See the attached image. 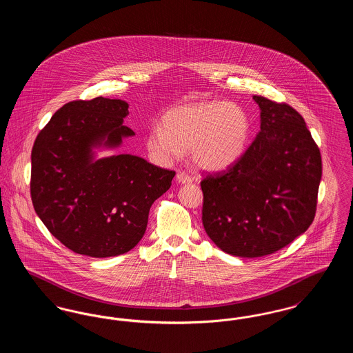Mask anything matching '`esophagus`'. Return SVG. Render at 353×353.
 Instances as JSON below:
<instances>
[{
  "label": "esophagus",
  "instance_id": "34e87169",
  "mask_svg": "<svg viewBox=\"0 0 353 353\" xmlns=\"http://www.w3.org/2000/svg\"><path fill=\"white\" fill-rule=\"evenodd\" d=\"M176 179H177V181H179L180 184H190V183H193V177H190V176L186 174L185 172H179L177 176H176Z\"/></svg>",
  "mask_w": 353,
  "mask_h": 353
}]
</instances>
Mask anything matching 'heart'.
Masks as SVG:
<instances>
[{
  "label": "heart",
  "instance_id": "b5f03b06",
  "mask_svg": "<svg viewBox=\"0 0 353 353\" xmlns=\"http://www.w3.org/2000/svg\"><path fill=\"white\" fill-rule=\"evenodd\" d=\"M252 134L248 112L232 101H201L169 110L163 125L152 124L147 147L154 157L170 161L190 150L194 165L222 170L246 151Z\"/></svg>",
  "mask_w": 353,
  "mask_h": 353
}]
</instances>
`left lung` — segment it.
I'll return each instance as SVG.
<instances>
[{
  "label": "left lung",
  "mask_w": 353,
  "mask_h": 353,
  "mask_svg": "<svg viewBox=\"0 0 353 353\" xmlns=\"http://www.w3.org/2000/svg\"><path fill=\"white\" fill-rule=\"evenodd\" d=\"M261 131L226 170L201 181L202 223L222 252L256 258L278 252L315 219L321 156L302 115L254 95Z\"/></svg>",
  "instance_id": "1"
}]
</instances>
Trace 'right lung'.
Instances as JSON below:
<instances>
[{
  "label": "right lung",
  "instance_id": "add662e5",
  "mask_svg": "<svg viewBox=\"0 0 353 353\" xmlns=\"http://www.w3.org/2000/svg\"><path fill=\"white\" fill-rule=\"evenodd\" d=\"M128 104L103 97L66 103L32 150L34 210L62 245L92 258L130 252L143 238L152 203L176 172L141 157L94 160L92 147H118L134 132L123 124Z\"/></svg>",
  "mask_w": 353,
  "mask_h": 353
}]
</instances>
